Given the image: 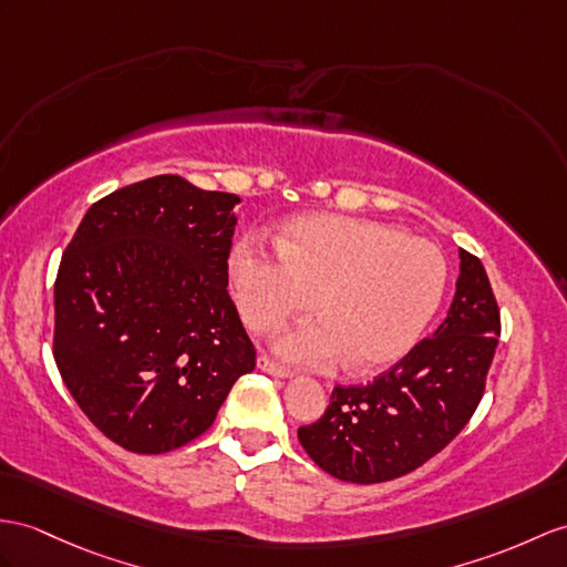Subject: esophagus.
<instances>
[{"label": "esophagus", "instance_id": "esophagus-1", "mask_svg": "<svg viewBox=\"0 0 567 567\" xmlns=\"http://www.w3.org/2000/svg\"><path fill=\"white\" fill-rule=\"evenodd\" d=\"M257 368L259 370H265V372H269V375H274V378H291V370L288 368H284V365H279V363H274L269 355H265L261 353L259 358H257Z\"/></svg>", "mask_w": 567, "mask_h": 567}]
</instances>
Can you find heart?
Masks as SVG:
<instances>
[{
	"label": "heart",
	"mask_w": 567,
	"mask_h": 567,
	"mask_svg": "<svg viewBox=\"0 0 567 567\" xmlns=\"http://www.w3.org/2000/svg\"><path fill=\"white\" fill-rule=\"evenodd\" d=\"M276 250L255 238L233 247L230 284L245 324L259 334L288 317L308 320L274 341L286 361L375 372L404 358L447 284L440 247L370 218L310 214L288 220Z\"/></svg>",
	"instance_id": "obj_1"
}]
</instances>
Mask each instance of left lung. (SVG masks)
<instances>
[{"label": "left lung", "instance_id": "8db88e82", "mask_svg": "<svg viewBox=\"0 0 567 567\" xmlns=\"http://www.w3.org/2000/svg\"><path fill=\"white\" fill-rule=\"evenodd\" d=\"M447 317L431 339L368 384L334 388L320 421L298 427L310 460L349 483L419 468L474 416L501 339V310L481 259L460 250Z\"/></svg>", "mask_w": 567, "mask_h": 567}]
</instances>
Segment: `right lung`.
<instances>
[{
	"label": "right lung",
	"mask_w": 567,
	"mask_h": 567,
	"mask_svg": "<svg viewBox=\"0 0 567 567\" xmlns=\"http://www.w3.org/2000/svg\"><path fill=\"white\" fill-rule=\"evenodd\" d=\"M238 202L156 175L95 202L66 245L54 363L89 421L124 450L192 443L255 370L226 291Z\"/></svg>",
	"instance_id": "add662e5"
}]
</instances>
